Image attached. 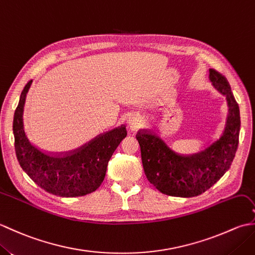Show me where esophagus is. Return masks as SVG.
Returning a JSON list of instances; mask_svg holds the SVG:
<instances>
[{
  "label": "esophagus",
  "mask_w": 255,
  "mask_h": 255,
  "mask_svg": "<svg viewBox=\"0 0 255 255\" xmlns=\"http://www.w3.org/2000/svg\"><path fill=\"white\" fill-rule=\"evenodd\" d=\"M129 127L132 131H136L142 127V118L138 115H133L129 119Z\"/></svg>",
  "instance_id": "1"
}]
</instances>
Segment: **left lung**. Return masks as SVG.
I'll return each mask as SVG.
<instances>
[{
  "label": "left lung",
  "instance_id": "8db88e82",
  "mask_svg": "<svg viewBox=\"0 0 255 255\" xmlns=\"http://www.w3.org/2000/svg\"><path fill=\"white\" fill-rule=\"evenodd\" d=\"M209 80L226 96L229 113L221 137L198 153L182 155L173 151L155 133L139 131L144 174L155 188L165 195L194 197L207 191L220 180L234 161L239 143L240 112L228 81L209 69Z\"/></svg>",
  "mask_w": 255,
  "mask_h": 255
}]
</instances>
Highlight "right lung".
Returning <instances> with one entry per match:
<instances>
[{
	"label": "right lung",
	"instance_id": "1",
	"mask_svg": "<svg viewBox=\"0 0 255 255\" xmlns=\"http://www.w3.org/2000/svg\"><path fill=\"white\" fill-rule=\"evenodd\" d=\"M31 82L21 92L13 121L15 150L21 169L41 188L57 196L77 197L93 193L104 181L114 151L127 136L126 126L102 133L72 152H44L29 141L24 129V105Z\"/></svg>",
	"mask_w": 255,
	"mask_h": 255
}]
</instances>
